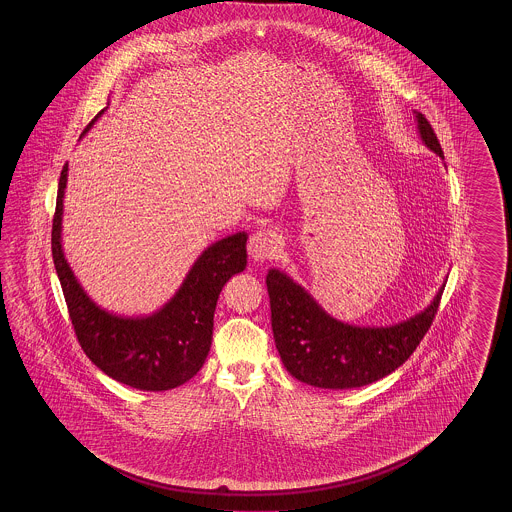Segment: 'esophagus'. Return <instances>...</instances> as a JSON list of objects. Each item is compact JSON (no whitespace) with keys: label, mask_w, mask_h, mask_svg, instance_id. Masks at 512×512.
I'll return each mask as SVG.
<instances>
[{"label":"esophagus","mask_w":512,"mask_h":512,"mask_svg":"<svg viewBox=\"0 0 512 512\" xmlns=\"http://www.w3.org/2000/svg\"><path fill=\"white\" fill-rule=\"evenodd\" d=\"M278 247H280V236L274 230H257L255 234H251L247 242L249 257L257 263H263L270 257H274Z\"/></svg>","instance_id":"obj_1"}]
</instances>
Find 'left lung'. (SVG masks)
Listing matches in <instances>:
<instances>
[{
	"label": "left lung",
	"mask_w": 512,
	"mask_h": 512,
	"mask_svg": "<svg viewBox=\"0 0 512 512\" xmlns=\"http://www.w3.org/2000/svg\"><path fill=\"white\" fill-rule=\"evenodd\" d=\"M414 121L422 144L443 159L430 122L416 111ZM443 286L428 307L407 320L390 326H357L328 315L288 272L270 268V320L280 359L293 378L315 388L353 390L368 386L413 355L438 313Z\"/></svg>",
	"instance_id": "8db88e82"
}]
</instances>
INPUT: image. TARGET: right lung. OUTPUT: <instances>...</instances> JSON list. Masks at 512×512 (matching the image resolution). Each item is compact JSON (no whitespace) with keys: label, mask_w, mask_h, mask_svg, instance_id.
I'll list each match as a JSON object with an SVG mask.
<instances>
[{"label":"right lung","mask_w":512,"mask_h":512,"mask_svg":"<svg viewBox=\"0 0 512 512\" xmlns=\"http://www.w3.org/2000/svg\"><path fill=\"white\" fill-rule=\"evenodd\" d=\"M105 111V109H103ZM80 134H88L103 115ZM69 165L59 178L51 230V253L76 338L88 359L109 378L144 391L186 384L201 370L213 340V317L224 284L247 265V234L236 232L205 247L171 299L149 315H119L103 309L82 288L63 249V201Z\"/></svg>","instance_id":"add662e5"}]
</instances>
